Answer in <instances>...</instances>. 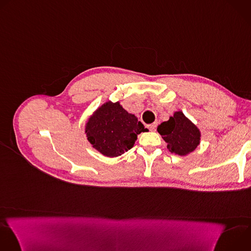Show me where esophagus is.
<instances>
[{
	"mask_svg": "<svg viewBox=\"0 0 251 251\" xmlns=\"http://www.w3.org/2000/svg\"><path fill=\"white\" fill-rule=\"evenodd\" d=\"M148 129H149L150 131H156V129H157V123H153V124L148 125Z\"/></svg>",
	"mask_w": 251,
	"mask_h": 251,
	"instance_id": "esophagus-1",
	"label": "esophagus"
}]
</instances>
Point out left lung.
I'll return each mask as SVG.
<instances>
[{
	"label": "left lung",
	"instance_id": "left-lung-1",
	"mask_svg": "<svg viewBox=\"0 0 251 251\" xmlns=\"http://www.w3.org/2000/svg\"><path fill=\"white\" fill-rule=\"evenodd\" d=\"M158 132L167 143L171 153L186 156L200 145L201 132L182 111H176L168 121L161 123Z\"/></svg>",
	"mask_w": 251,
	"mask_h": 251
}]
</instances>
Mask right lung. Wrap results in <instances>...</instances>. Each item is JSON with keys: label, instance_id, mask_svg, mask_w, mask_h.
<instances>
[{"label": "right lung", "instance_id": "add662e5", "mask_svg": "<svg viewBox=\"0 0 251 251\" xmlns=\"http://www.w3.org/2000/svg\"><path fill=\"white\" fill-rule=\"evenodd\" d=\"M138 118L128 113L119 101H107L90 116L85 133L94 149L106 157H118L130 150L142 132H147Z\"/></svg>", "mask_w": 251, "mask_h": 251}]
</instances>
